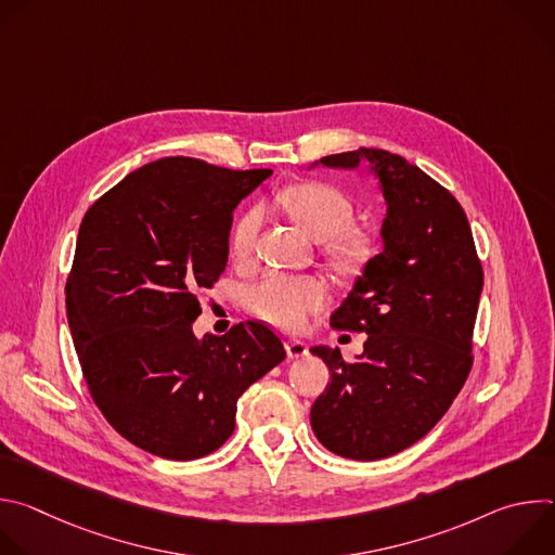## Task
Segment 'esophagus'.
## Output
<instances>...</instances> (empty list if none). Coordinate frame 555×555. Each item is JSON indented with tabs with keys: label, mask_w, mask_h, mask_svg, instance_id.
Listing matches in <instances>:
<instances>
[{
	"label": "esophagus",
	"mask_w": 555,
	"mask_h": 555,
	"mask_svg": "<svg viewBox=\"0 0 555 555\" xmlns=\"http://www.w3.org/2000/svg\"><path fill=\"white\" fill-rule=\"evenodd\" d=\"M285 351H287L289 358H305L309 353L307 345L302 340H294V338L285 343Z\"/></svg>",
	"instance_id": "obj_1"
}]
</instances>
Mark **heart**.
<instances>
[{
	"label": "heart",
	"instance_id": "heart-1",
	"mask_svg": "<svg viewBox=\"0 0 555 555\" xmlns=\"http://www.w3.org/2000/svg\"><path fill=\"white\" fill-rule=\"evenodd\" d=\"M276 202L311 240L327 244V253L338 266L353 268L369 255L371 240L362 230L349 225L353 219V204L338 186L305 180L285 186ZM259 225V210H248L234 223L230 248L236 259H248L253 255ZM325 302L327 287L321 279L313 276L268 274L248 289V309L259 319L283 330L300 327L307 315L319 311Z\"/></svg>",
	"mask_w": 555,
	"mask_h": 555
}]
</instances>
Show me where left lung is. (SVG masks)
Segmentation results:
<instances>
[{
	"instance_id": "obj_1",
	"label": "left lung",
	"mask_w": 555,
	"mask_h": 555,
	"mask_svg": "<svg viewBox=\"0 0 555 555\" xmlns=\"http://www.w3.org/2000/svg\"><path fill=\"white\" fill-rule=\"evenodd\" d=\"M321 163L369 165L388 206L384 250L332 313L334 330L366 334L364 353L347 362L311 347L332 371L311 406L313 435L334 454L375 461L430 433L463 388L483 268L461 204L402 155L360 146Z\"/></svg>"
}]
</instances>
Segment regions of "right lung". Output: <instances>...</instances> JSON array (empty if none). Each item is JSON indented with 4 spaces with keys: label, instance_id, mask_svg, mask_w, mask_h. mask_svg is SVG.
Instances as JSON below:
<instances>
[{
    "label": "right lung",
    "instance_id": "right-lung-1",
    "mask_svg": "<svg viewBox=\"0 0 555 555\" xmlns=\"http://www.w3.org/2000/svg\"><path fill=\"white\" fill-rule=\"evenodd\" d=\"M270 176L163 157L99 197L78 228L65 283L78 362L103 417L151 454L191 461L221 448L236 400L285 360L255 321L193 334L197 292L228 261L232 212Z\"/></svg>",
    "mask_w": 555,
    "mask_h": 555
}]
</instances>
